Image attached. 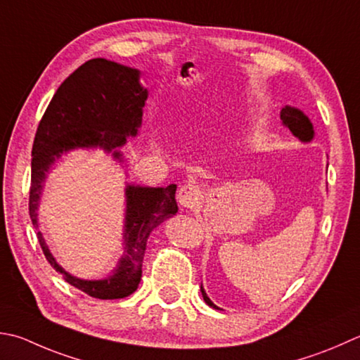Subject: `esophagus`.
<instances>
[{"label": "esophagus", "mask_w": 360, "mask_h": 360, "mask_svg": "<svg viewBox=\"0 0 360 360\" xmlns=\"http://www.w3.org/2000/svg\"><path fill=\"white\" fill-rule=\"evenodd\" d=\"M201 200V188L195 184H184L178 192V201L182 207L193 209Z\"/></svg>", "instance_id": "esophagus-1"}]
</instances>
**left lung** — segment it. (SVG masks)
I'll return each instance as SVG.
<instances>
[{
  "label": "left lung",
  "instance_id": "1",
  "mask_svg": "<svg viewBox=\"0 0 360 360\" xmlns=\"http://www.w3.org/2000/svg\"><path fill=\"white\" fill-rule=\"evenodd\" d=\"M281 120H283V124L285 126V128L290 129L293 136L300 139L302 143L312 142V139L315 136L314 126L304 112L297 109V108H292V105H285V108H283V110H281ZM201 295H202L204 301H206L210 307L218 309L207 297L206 290L202 288V284H201Z\"/></svg>",
  "mask_w": 360,
  "mask_h": 360
}]
</instances>
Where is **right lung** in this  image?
<instances>
[{
	"label": "right lung",
	"instance_id": "right-lung-1",
	"mask_svg": "<svg viewBox=\"0 0 360 360\" xmlns=\"http://www.w3.org/2000/svg\"><path fill=\"white\" fill-rule=\"evenodd\" d=\"M148 90L137 68L108 59H90L75 70L56 91L35 132L31 162L30 215L39 229V206L46 174L63 154L100 148L124 162L120 148L136 137L142 124ZM176 186L142 187L126 184L123 255L112 274L103 279H81L65 271L37 231L41 251L63 279L89 297L118 300L137 290L142 278L146 242L151 231L176 215Z\"/></svg>",
	"mask_w": 360,
	"mask_h": 360
}]
</instances>
